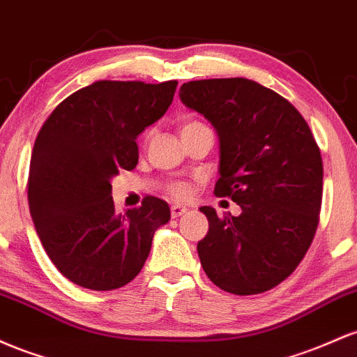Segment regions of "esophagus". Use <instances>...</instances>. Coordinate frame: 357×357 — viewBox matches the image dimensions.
Returning <instances> with one entry per match:
<instances>
[{
    "mask_svg": "<svg viewBox=\"0 0 357 357\" xmlns=\"http://www.w3.org/2000/svg\"><path fill=\"white\" fill-rule=\"evenodd\" d=\"M187 212V207H183V206H172L170 207V214H172V218H180V215H183Z\"/></svg>",
    "mask_w": 357,
    "mask_h": 357,
    "instance_id": "1",
    "label": "esophagus"
}]
</instances>
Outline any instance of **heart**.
I'll use <instances>...</instances> for the list:
<instances>
[{
	"mask_svg": "<svg viewBox=\"0 0 357 357\" xmlns=\"http://www.w3.org/2000/svg\"><path fill=\"white\" fill-rule=\"evenodd\" d=\"M206 125L204 123L197 121V119H189V121H183L182 125H180V135H185V133H190V131L194 130H199V128H204ZM170 194L174 195L175 199H185L189 197L190 194V185L185 182H175L170 185Z\"/></svg>",
	"mask_w": 357,
	"mask_h": 357,
	"instance_id": "heart-1",
	"label": "heart"
}]
</instances>
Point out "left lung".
Returning a JSON list of instances; mask_svg holds the SVG:
<instances>
[{
    "mask_svg": "<svg viewBox=\"0 0 357 357\" xmlns=\"http://www.w3.org/2000/svg\"><path fill=\"white\" fill-rule=\"evenodd\" d=\"M180 99L218 131L214 194L243 211L219 218L200 207L209 221L197 244L200 265L229 294L271 290L294 273L317 231L324 180L317 142L294 104L250 79L185 82Z\"/></svg>",
    "mask_w": 357,
    "mask_h": 357,
    "instance_id": "left-lung-1",
    "label": "left lung"
}]
</instances>
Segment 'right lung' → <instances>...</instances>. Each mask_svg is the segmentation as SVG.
<instances>
[{"mask_svg":"<svg viewBox=\"0 0 357 357\" xmlns=\"http://www.w3.org/2000/svg\"><path fill=\"white\" fill-rule=\"evenodd\" d=\"M177 84L98 81L63 99L40 128L28 206L52 263L75 285L125 287L145 265L155 231L170 219L168 204L153 195L118 214L111 178L136 167V136L167 113Z\"/></svg>","mask_w":357,"mask_h":357,"instance_id":"right-lung-1","label":"right lung"}]
</instances>
